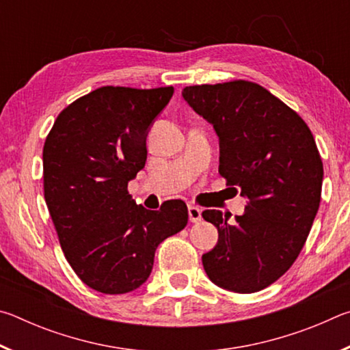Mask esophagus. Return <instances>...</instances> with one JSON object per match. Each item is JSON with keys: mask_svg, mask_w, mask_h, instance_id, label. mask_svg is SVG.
Returning a JSON list of instances; mask_svg holds the SVG:
<instances>
[{"mask_svg": "<svg viewBox=\"0 0 350 350\" xmlns=\"http://www.w3.org/2000/svg\"><path fill=\"white\" fill-rule=\"evenodd\" d=\"M188 216L191 222H199L202 219V210L196 205H188Z\"/></svg>", "mask_w": 350, "mask_h": 350, "instance_id": "1", "label": "esophagus"}]
</instances>
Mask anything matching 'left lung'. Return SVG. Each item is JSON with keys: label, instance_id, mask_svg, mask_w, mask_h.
Masks as SVG:
<instances>
[{"label": "left lung", "instance_id": "obj_1", "mask_svg": "<svg viewBox=\"0 0 350 350\" xmlns=\"http://www.w3.org/2000/svg\"><path fill=\"white\" fill-rule=\"evenodd\" d=\"M182 96L215 128L219 174L248 199L233 224L217 210L202 213L219 233L216 247L202 254L204 269L230 292H259L292 267L317 216L324 171L315 139L258 83L187 86Z\"/></svg>", "mask_w": 350, "mask_h": 350}]
</instances>
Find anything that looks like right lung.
I'll list each match as a JSON object with an SVG mask.
<instances>
[{
	"label": "right lung",
	"mask_w": 350,
	"mask_h": 350,
	"mask_svg": "<svg viewBox=\"0 0 350 350\" xmlns=\"http://www.w3.org/2000/svg\"><path fill=\"white\" fill-rule=\"evenodd\" d=\"M174 88L103 86L58 114L43 148L44 199L77 276L97 292H133L150 276L157 245L188 222L183 200L135 205L128 182L145 167L151 123Z\"/></svg>",
	"instance_id": "obj_1"
}]
</instances>
